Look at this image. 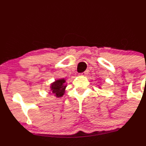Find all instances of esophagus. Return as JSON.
<instances>
[{"label": "esophagus", "instance_id": "esophagus-1", "mask_svg": "<svg viewBox=\"0 0 146 146\" xmlns=\"http://www.w3.org/2000/svg\"><path fill=\"white\" fill-rule=\"evenodd\" d=\"M89 73V70H86L85 72H83V73H81V75H84V76H86V75H88V74Z\"/></svg>", "mask_w": 146, "mask_h": 146}]
</instances>
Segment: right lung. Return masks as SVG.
Instances as JSON below:
<instances>
[{"mask_svg":"<svg viewBox=\"0 0 146 146\" xmlns=\"http://www.w3.org/2000/svg\"><path fill=\"white\" fill-rule=\"evenodd\" d=\"M65 79H59L56 81L54 84L51 85V90L53 94H54L55 96L57 98H60L64 95L65 92V88L66 86H65Z\"/></svg>","mask_w":146,"mask_h":146,"instance_id":"right-lung-1","label":"right lung"}]
</instances>
